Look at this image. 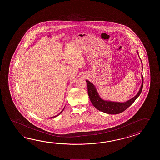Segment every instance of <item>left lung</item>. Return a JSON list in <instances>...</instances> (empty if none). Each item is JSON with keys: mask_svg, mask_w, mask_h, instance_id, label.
<instances>
[{"mask_svg": "<svg viewBox=\"0 0 160 160\" xmlns=\"http://www.w3.org/2000/svg\"><path fill=\"white\" fill-rule=\"evenodd\" d=\"M137 54H138V52L137 51ZM140 59V58H139ZM142 84L141 88H139L138 93L133 98L127 101L126 102H112L110 101L104 100L101 98L99 95L98 92L95 88V86L92 83V82L88 81V80H86L88 84V94L90 99L92 102V104L95 107L96 109L101 112H105L110 114H117L125 111L128 109L130 106L132 105L133 102L136 101V99L139 97L141 92H142L143 85V79L142 76Z\"/></svg>", "mask_w": 160, "mask_h": 160, "instance_id": "left-lung-1", "label": "left lung"}]
</instances>
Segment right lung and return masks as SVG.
<instances>
[{
	"mask_svg": "<svg viewBox=\"0 0 160 160\" xmlns=\"http://www.w3.org/2000/svg\"><path fill=\"white\" fill-rule=\"evenodd\" d=\"M64 109H65V108H63V110H62L61 112H59V114H57V116H54V117H51V118H54V117H57V116H59V115H60V114H61L62 112H63V110H64Z\"/></svg>",
	"mask_w": 160,
	"mask_h": 160,
	"instance_id": "obj_1",
	"label": "right lung"
}]
</instances>
